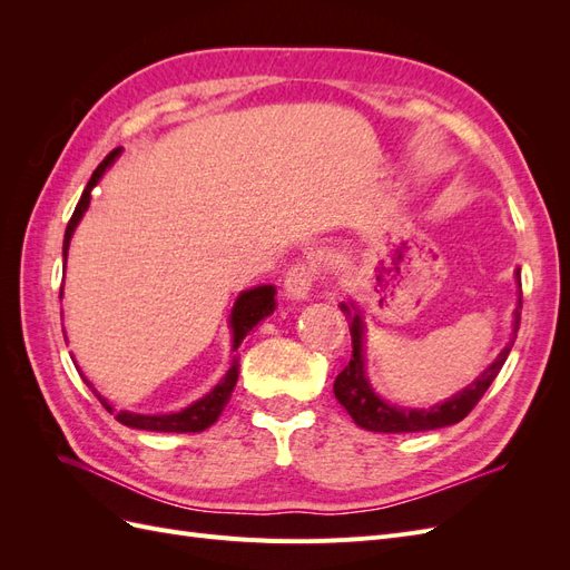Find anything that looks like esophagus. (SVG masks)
Here are the masks:
<instances>
[{"mask_svg": "<svg viewBox=\"0 0 570 570\" xmlns=\"http://www.w3.org/2000/svg\"><path fill=\"white\" fill-rule=\"evenodd\" d=\"M312 283H314V268L306 266V264H297L292 266L285 273V295L289 299H306L308 292H312Z\"/></svg>", "mask_w": 570, "mask_h": 570, "instance_id": "34e87169", "label": "esophagus"}]
</instances>
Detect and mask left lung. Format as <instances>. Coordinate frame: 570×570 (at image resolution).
Wrapping results in <instances>:
<instances>
[{"label": "left lung", "mask_w": 570, "mask_h": 570, "mask_svg": "<svg viewBox=\"0 0 570 570\" xmlns=\"http://www.w3.org/2000/svg\"><path fill=\"white\" fill-rule=\"evenodd\" d=\"M515 283H519V304L513 308V331L507 347L497 354L492 364L482 371L471 385H465L450 400H444L435 406L425 409H411V406H396L385 402L377 394L366 375V323L361 314L358 304L342 302L340 308L350 316V333H352V358L344 371L335 377V396L337 402L347 409L350 416L356 425L373 430V433H423V430H438L454 425L469 416L471 409L482 400L488 392L497 373L502 371L504 361L513 347L515 333L521 325V271H515Z\"/></svg>", "instance_id": "8db88e82"}]
</instances>
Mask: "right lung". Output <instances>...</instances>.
<instances>
[{"mask_svg":"<svg viewBox=\"0 0 570 570\" xmlns=\"http://www.w3.org/2000/svg\"><path fill=\"white\" fill-rule=\"evenodd\" d=\"M118 157H120V147L114 149L109 157L95 168V174H92L88 187L82 189L80 202L76 206L71 220H68L66 235H63V268H66V258H68V245H71V237H73V233L78 228V223H80V218L85 216V212H88V206H90L92 187L101 180V176L107 174V170L114 166V161ZM59 297H63V287H61V295ZM273 312H275V287L273 285H256L252 289L239 292L235 304H233L230 318H228V327H230V333H233V352H235L233 364H230L228 373L223 375L220 381L209 392H206L204 396H199L197 402L180 409V411H170V413L114 411V406L107 402V396H101L82 373H80V377L90 385V390L95 392V396L101 402V406H105L109 413H116V421L118 423H124V425L135 428V430H151V433H202V430H206V428L216 423V419L220 416V411L226 409V404L230 402V394L235 390L237 375H239L237 347L252 333V327L262 323ZM71 358H73V354H71Z\"/></svg>","mask_w":570,"mask_h":570,"instance_id":"obj_1","label":"right lung"}]
</instances>
